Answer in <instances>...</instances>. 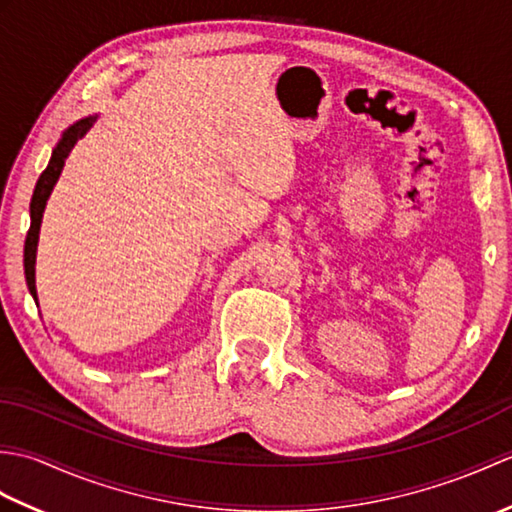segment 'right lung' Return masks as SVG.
Masks as SVG:
<instances>
[{
  "label": "right lung",
  "instance_id": "1",
  "mask_svg": "<svg viewBox=\"0 0 512 512\" xmlns=\"http://www.w3.org/2000/svg\"><path fill=\"white\" fill-rule=\"evenodd\" d=\"M94 118H83L76 125H72L68 132L63 134V138L59 140V145L54 147L52 158L48 162L46 171L41 173L37 180L35 193H32L30 200V228L26 235V246H24V270H26V284L30 295L35 297L37 301V288H35V259H37V242H39V228H41V217H43V209H46V202L50 198V191L54 187V182L59 180L61 169L65 165V158L70 156V151L74 149L76 140H79L88 129L92 127Z\"/></svg>",
  "mask_w": 512,
  "mask_h": 512
}]
</instances>
